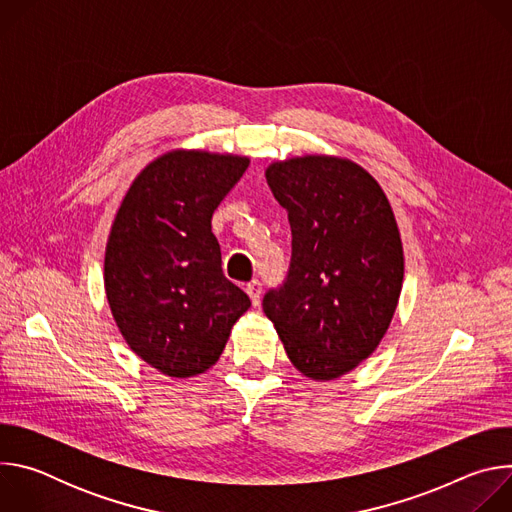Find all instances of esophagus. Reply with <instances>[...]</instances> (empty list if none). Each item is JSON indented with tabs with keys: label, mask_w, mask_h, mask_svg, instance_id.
<instances>
[{
	"label": "esophagus",
	"mask_w": 512,
	"mask_h": 512,
	"mask_svg": "<svg viewBox=\"0 0 512 512\" xmlns=\"http://www.w3.org/2000/svg\"><path fill=\"white\" fill-rule=\"evenodd\" d=\"M245 291H247V296L251 298V304L259 306V302H261V283L257 279H253V281L247 283Z\"/></svg>",
	"instance_id": "1"
}]
</instances>
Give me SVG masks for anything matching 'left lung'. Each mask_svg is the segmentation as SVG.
I'll return each instance as SVG.
<instances>
[{
  "label": "left lung",
  "mask_w": 512,
  "mask_h": 512,
  "mask_svg": "<svg viewBox=\"0 0 512 512\" xmlns=\"http://www.w3.org/2000/svg\"><path fill=\"white\" fill-rule=\"evenodd\" d=\"M265 178L287 210L291 265L263 312L304 377L334 381L377 350L397 310L405 257L395 212L348 158L277 160Z\"/></svg>",
  "instance_id": "8db88e82"
}]
</instances>
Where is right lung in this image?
<instances>
[{
    "label": "right lung",
    "instance_id": "right-lung-1",
    "mask_svg": "<svg viewBox=\"0 0 512 512\" xmlns=\"http://www.w3.org/2000/svg\"><path fill=\"white\" fill-rule=\"evenodd\" d=\"M247 156L170 150L125 192L105 247V294L127 346L172 379L208 371L249 310L221 267L214 208L249 168Z\"/></svg>",
    "mask_w": 512,
    "mask_h": 512
}]
</instances>
